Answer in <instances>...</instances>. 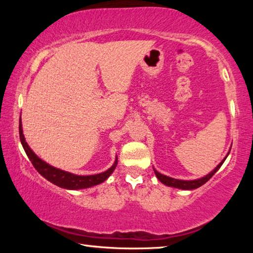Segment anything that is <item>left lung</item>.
I'll use <instances>...</instances> for the list:
<instances>
[{
    "mask_svg": "<svg viewBox=\"0 0 253 253\" xmlns=\"http://www.w3.org/2000/svg\"><path fill=\"white\" fill-rule=\"evenodd\" d=\"M230 153V152H229ZM229 153L226 154V156L222 160V162L220 163L219 165L216 166L215 169H214L212 172H210L208 175H205V176L201 177V178H198V179H193V181H184V179H176V178H173V177H169V176H166V175H163L161 173H158L156 169H154V172H155V175L156 177L160 179V181L165 184V185L168 186H172V187H176V188H181V190H194V188H198L200 186H202L203 184L207 183L210 178H211L214 174H215L217 170H219V169L222 166V164H223L225 158L228 157Z\"/></svg>",
    "mask_w": 253,
    "mask_h": 253,
    "instance_id": "left-lung-1",
    "label": "left lung"
}]
</instances>
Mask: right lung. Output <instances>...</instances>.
I'll return each mask as SVG.
<instances>
[{
  "instance_id": "right-lung-1",
  "label": "right lung",
  "mask_w": 253,
  "mask_h": 253,
  "mask_svg": "<svg viewBox=\"0 0 253 253\" xmlns=\"http://www.w3.org/2000/svg\"><path fill=\"white\" fill-rule=\"evenodd\" d=\"M19 134H20V140L21 144L24 148L25 153L29 157V160L31 161L32 165L34 166L38 172H39L42 176L48 179L49 182L53 183L54 185L59 187L67 188V190H81V188H88L91 186L98 185L102 182H105L107 178H108L111 173L114 172V169H116L117 166V157L116 161L105 172L95 174V175H76L69 172H66V170L55 169L53 166L49 165L48 163L42 161L41 158L38 157L36 154L33 153L31 148L29 147V145L25 142L23 130H22V124H21V117H20V125H19Z\"/></svg>"
}]
</instances>
